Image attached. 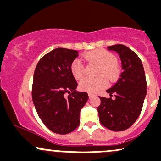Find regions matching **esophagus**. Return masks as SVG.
I'll return each mask as SVG.
<instances>
[{"label":"esophagus","mask_w":161,"mask_h":161,"mask_svg":"<svg viewBox=\"0 0 161 161\" xmlns=\"http://www.w3.org/2000/svg\"><path fill=\"white\" fill-rule=\"evenodd\" d=\"M94 95L93 94H91V93H89V94H88V97H89V98L90 99H91V97H94Z\"/></svg>","instance_id":"esophagus-1"}]
</instances>
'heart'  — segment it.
I'll use <instances>...</instances> for the list:
<instances>
[{
  "mask_svg": "<svg viewBox=\"0 0 161 161\" xmlns=\"http://www.w3.org/2000/svg\"><path fill=\"white\" fill-rule=\"evenodd\" d=\"M84 58L90 63H95L101 66L98 75H103L109 80L113 81L120 74V67L117 63V58L113 53L103 49H98L86 53ZM71 73L74 78L80 80L84 75V67L82 61L79 59L74 60L70 66ZM107 86V80L103 76L97 78H84L80 83L82 91L89 93H96Z\"/></svg>",
  "mask_w": 161,
  "mask_h": 161,
  "instance_id": "b5f03b06",
  "label": "heart"
}]
</instances>
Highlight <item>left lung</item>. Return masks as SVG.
Returning <instances> with one entry per match:
<instances>
[{"mask_svg":"<svg viewBox=\"0 0 161 161\" xmlns=\"http://www.w3.org/2000/svg\"><path fill=\"white\" fill-rule=\"evenodd\" d=\"M116 51L121 60L120 78L107 92L115 99L99 97L97 108L100 122L114 131H122L133 125L141 114L147 94V82L141 59L132 50L123 44L108 47Z\"/></svg>","mask_w":161,"mask_h":161,"instance_id":"obj_1","label":"left lung"}]
</instances>
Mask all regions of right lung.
<instances>
[{
  "label": "right lung",
  "mask_w": 161,
  "mask_h": 161,
  "mask_svg": "<svg viewBox=\"0 0 161 161\" xmlns=\"http://www.w3.org/2000/svg\"><path fill=\"white\" fill-rule=\"evenodd\" d=\"M77 56V51L56 48L39 60L34 70L33 103L44 125L58 134L78 127L80 110L88 100L87 93L76 91L77 83L70 70Z\"/></svg>",
  "instance_id": "right-lung-1"
}]
</instances>
